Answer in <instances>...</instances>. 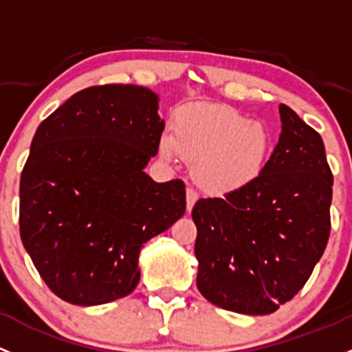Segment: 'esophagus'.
Instances as JSON below:
<instances>
[{"label":"esophagus","instance_id":"obj_1","mask_svg":"<svg viewBox=\"0 0 352 352\" xmlns=\"http://www.w3.org/2000/svg\"><path fill=\"white\" fill-rule=\"evenodd\" d=\"M197 199H199L197 192H195L194 188H187V210L188 212H190L192 207H194L195 202H197Z\"/></svg>","mask_w":352,"mask_h":352}]
</instances>
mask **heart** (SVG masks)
<instances>
[{
    "label": "heart",
    "mask_w": 352,
    "mask_h": 352,
    "mask_svg": "<svg viewBox=\"0 0 352 352\" xmlns=\"http://www.w3.org/2000/svg\"><path fill=\"white\" fill-rule=\"evenodd\" d=\"M173 132L162 133L160 155L170 162L182 157L192 165L195 182L212 194L241 190L256 182L273 151L270 129L229 106H182L175 113Z\"/></svg>",
    "instance_id": "heart-1"
}]
</instances>
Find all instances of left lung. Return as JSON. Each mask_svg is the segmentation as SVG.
Segmentation results:
<instances>
[{"mask_svg":"<svg viewBox=\"0 0 352 352\" xmlns=\"http://www.w3.org/2000/svg\"><path fill=\"white\" fill-rule=\"evenodd\" d=\"M282 133L260 179L223 199H201L197 288L214 305L266 316L312 275L331 232L332 172L319 133L280 104Z\"/></svg>","mask_w":352,"mask_h":352,"instance_id":"left-lung-1","label":"left lung"}]
</instances>
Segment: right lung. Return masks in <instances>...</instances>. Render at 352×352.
<instances>
[{"label":"right lung","instance_id":"obj_1","mask_svg":"<svg viewBox=\"0 0 352 352\" xmlns=\"http://www.w3.org/2000/svg\"><path fill=\"white\" fill-rule=\"evenodd\" d=\"M135 84L82 89L36 128L20 180V236L43 282L74 305H101L140 282L143 244L186 212L182 180L145 172L165 121Z\"/></svg>","mask_w":352,"mask_h":352}]
</instances>
